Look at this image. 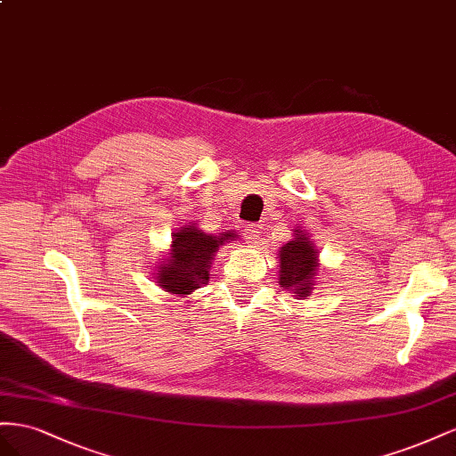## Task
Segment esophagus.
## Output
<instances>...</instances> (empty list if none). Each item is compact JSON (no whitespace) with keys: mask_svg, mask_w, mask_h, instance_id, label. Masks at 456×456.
I'll use <instances>...</instances> for the list:
<instances>
[{"mask_svg":"<svg viewBox=\"0 0 456 456\" xmlns=\"http://www.w3.org/2000/svg\"><path fill=\"white\" fill-rule=\"evenodd\" d=\"M244 235H246V239H248V242L256 244L259 239V229L256 225H248L244 229Z\"/></svg>","mask_w":456,"mask_h":456,"instance_id":"obj_1","label":"esophagus"}]
</instances>
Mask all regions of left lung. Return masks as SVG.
Wrapping results in <instances>:
<instances>
[{"label": "left lung", "mask_w": 456, "mask_h": 456, "mask_svg": "<svg viewBox=\"0 0 456 456\" xmlns=\"http://www.w3.org/2000/svg\"><path fill=\"white\" fill-rule=\"evenodd\" d=\"M319 250L309 239L307 231L296 227L292 239L279 250V284L281 289L294 294L297 300H305L315 290L319 271Z\"/></svg>", "instance_id": "left-lung-1"}]
</instances>
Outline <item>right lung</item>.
I'll use <instances>...</instances> for the list:
<instances>
[{"label": "right lung", "instance_id": "obj_1", "mask_svg": "<svg viewBox=\"0 0 456 456\" xmlns=\"http://www.w3.org/2000/svg\"><path fill=\"white\" fill-rule=\"evenodd\" d=\"M239 237L237 231L206 232L191 221L174 232L170 252L154 264V282L174 296L192 294L210 281L212 262L221 246Z\"/></svg>", "mask_w": 456, "mask_h": 456}]
</instances>
